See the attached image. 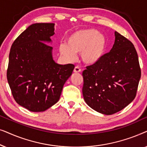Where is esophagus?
Masks as SVG:
<instances>
[{"instance_id":"obj_1","label":"esophagus","mask_w":147,"mask_h":147,"mask_svg":"<svg viewBox=\"0 0 147 147\" xmlns=\"http://www.w3.org/2000/svg\"><path fill=\"white\" fill-rule=\"evenodd\" d=\"M74 72L76 74L80 73V72H81V69H80L79 67H78V66H76V67H75V68H74Z\"/></svg>"}]
</instances>
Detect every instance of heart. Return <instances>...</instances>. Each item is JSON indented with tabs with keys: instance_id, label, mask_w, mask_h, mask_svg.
Here are the masks:
<instances>
[{
	"instance_id": "obj_1",
	"label": "heart",
	"mask_w": 147,
	"mask_h": 147,
	"mask_svg": "<svg viewBox=\"0 0 147 147\" xmlns=\"http://www.w3.org/2000/svg\"><path fill=\"white\" fill-rule=\"evenodd\" d=\"M107 41L103 34L94 29H80L74 32L66 39V44L59 46L61 57L69 62L76 59L81 53L84 63L92 65L100 61L105 53Z\"/></svg>"
}]
</instances>
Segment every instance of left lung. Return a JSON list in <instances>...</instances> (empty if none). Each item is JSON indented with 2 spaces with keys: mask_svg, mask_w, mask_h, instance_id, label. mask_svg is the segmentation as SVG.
I'll return each instance as SVG.
<instances>
[{
  "mask_svg": "<svg viewBox=\"0 0 147 147\" xmlns=\"http://www.w3.org/2000/svg\"><path fill=\"white\" fill-rule=\"evenodd\" d=\"M114 35L109 53L82 73L84 100L92 109L106 115L120 111L133 101L141 76L133 44L118 32Z\"/></svg>",
  "mask_w": 147,
  "mask_h": 147,
  "instance_id": "8db88e82",
  "label": "left lung"
}]
</instances>
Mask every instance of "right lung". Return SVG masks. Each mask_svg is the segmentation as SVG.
Returning <instances> with one entry per match:
<instances>
[{"label":"right lung","instance_id":"add662e5","mask_svg":"<svg viewBox=\"0 0 147 147\" xmlns=\"http://www.w3.org/2000/svg\"><path fill=\"white\" fill-rule=\"evenodd\" d=\"M54 23H35L13 42L9 57L7 80L14 99L31 112H43L59 100L73 64L54 61L51 37Z\"/></svg>","mask_w":147,"mask_h":147}]
</instances>
